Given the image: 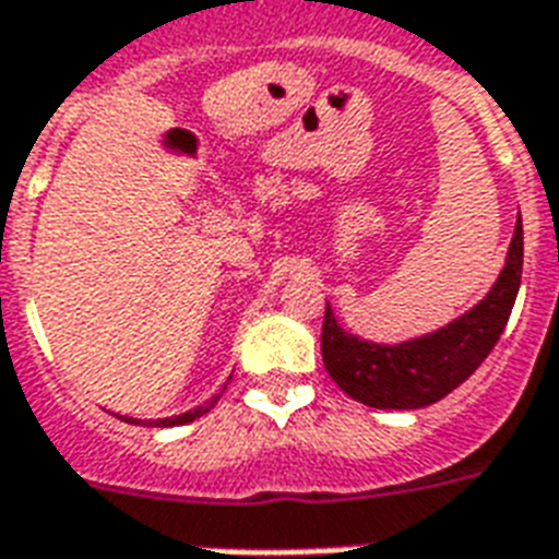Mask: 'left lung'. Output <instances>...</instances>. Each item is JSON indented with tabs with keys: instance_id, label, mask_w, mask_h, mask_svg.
Returning a JSON list of instances; mask_svg holds the SVG:
<instances>
[{
	"instance_id": "1",
	"label": "left lung",
	"mask_w": 559,
	"mask_h": 559,
	"mask_svg": "<svg viewBox=\"0 0 559 559\" xmlns=\"http://www.w3.org/2000/svg\"><path fill=\"white\" fill-rule=\"evenodd\" d=\"M520 280L522 218H516L497 283L476 306L436 332L401 343L366 341L346 332L325 300L320 337L325 372L349 399L374 409H421L436 404L467 381L497 346L516 302Z\"/></svg>"
}]
</instances>
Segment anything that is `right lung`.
I'll return each instance as SVG.
<instances>
[{
	"label": "right lung",
	"instance_id": "obj_1",
	"mask_svg": "<svg viewBox=\"0 0 559 559\" xmlns=\"http://www.w3.org/2000/svg\"><path fill=\"white\" fill-rule=\"evenodd\" d=\"M218 399H222V395H213V399H210L207 404L195 406V409H187V413H181V415H173V418H158V421H146V427H181V424H190V421H195V418H202L204 413H210V409L216 406ZM120 418H123V415H120ZM123 421H127V424H141V421H138V418H123Z\"/></svg>",
	"mask_w": 559,
	"mask_h": 559
}]
</instances>
